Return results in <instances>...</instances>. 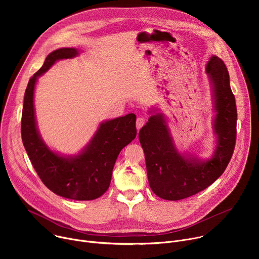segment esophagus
I'll use <instances>...</instances> for the list:
<instances>
[{
  "instance_id": "34e87169",
  "label": "esophagus",
  "mask_w": 259,
  "mask_h": 259,
  "mask_svg": "<svg viewBox=\"0 0 259 259\" xmlns=\"http://www.w3.org/2000/svg\"><path fill=\"white\" fill-rule=\"evenodd\" d=\"M144 124H145V118H143V117H138L137 120H136V128L139 130Z\"/></svg>"
}]
</instances>
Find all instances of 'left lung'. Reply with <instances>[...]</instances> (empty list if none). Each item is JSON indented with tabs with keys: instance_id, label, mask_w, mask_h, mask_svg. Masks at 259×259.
Here are the masks:
<instances>
[{
	"instance_id": "1",
	"label": "left lung",
	"mask_w": 259,
	"mask_h": 259,
	"mask_svg": "<svg viewBox=\"0 0 259 259\" xmlns=\"http://www.w3.org/2000/svg\"><path fill=\"white\" fill-rule=\"evenodd\" d=\"M211 85L215 117L213 131L216 146L208 160L180 154L174 144L162 113L150 109L149 121L139 131L144 152L147 178L152 191L160 198L177 201L208 188L229 165L237 136V106L225 62L212 55L206 66Z\"/></svg>"
}]
</instances>
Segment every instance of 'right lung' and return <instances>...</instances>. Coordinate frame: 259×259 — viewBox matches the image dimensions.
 <instances>
[{
    "instance_id": "add662e5",
    "label": "right lung",
    "mask_w": 259,
    "mask_h": 259,
    "mask_svg": "<svg viewBox=\"0 0 259 259\" xmlns=\"http://www.w3.org/2000/svg\"><path fill=\"white\" fill-rule=\"evenodd\" d=\"M78 54L75 48L57 49L46 57L43 66L30 78L24 93L21 137L35 172L50 191L66 199L90 201L107 191L120 152L136 137V116L128 114L102 122L78 155L62 156L49 149L36 127L33 105L35 83L57 60Z\"/></svg>"
}]
</instances>
